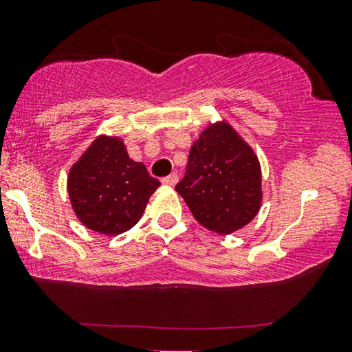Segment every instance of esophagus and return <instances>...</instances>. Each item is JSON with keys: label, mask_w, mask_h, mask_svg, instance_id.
<instances>
[{"label": "esophagus", "mask_w": 352, "mask_h": 352, "mask_svg": "<svg viewBox=\"0 0 352 352\" xmlns=\"http://www.w3.org/2000/svg\"><path fill=\"white\" fill-rule=\"evenodd\" d=\"M161 182L164 183V185H167V186H175L177 182H178V175L177 174H170V175H167V177H162Z\"/></svg>", "instance_id": "obj_1"}]
</instances>
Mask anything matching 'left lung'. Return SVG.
<instances>
[{
	"label": "left lung",
	"mask_w": 352,
	"mask_h": 352,
	"mask_svg": "<svg viewBox=\"0 0 352 352\" xmlns=\"http://www.w3.org/2000/svg\"><path fill=\"white\" fill-rule=\"evenodd\" d=\"M175 190L204 228L230 234L261 207L259 161L228 123L210 126L191 146Z\"/></svg>",
	"instance_id": "obj_1"
}]
</instances>
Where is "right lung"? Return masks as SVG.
Here are the masks:
<instances>
[{
  "label": "right lung",
  "instance_id": "obj_1",
  "mask_svg": "<svg viewBox=\"0 0 352 352\" xmlns=\"http://www.w3.org/2000/svg\"><path fill=\"white\" fill-rule=\"evenodd\" d=\"M158 186L160 180L150 177L142 162L131 160L122 140L113 138L94 140L67 178L77 218L107 235L133 228Z\"/></svg>",
  "mask_w": 352,
  "mask_h": 352
}]
</instances>
